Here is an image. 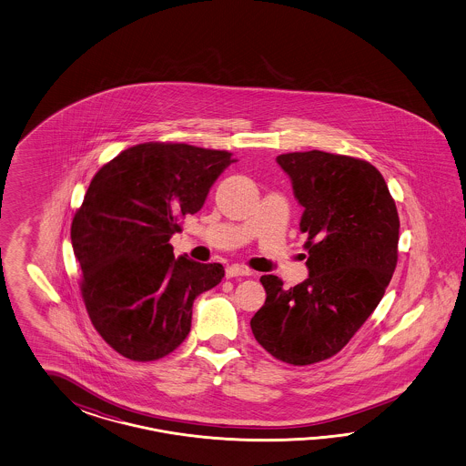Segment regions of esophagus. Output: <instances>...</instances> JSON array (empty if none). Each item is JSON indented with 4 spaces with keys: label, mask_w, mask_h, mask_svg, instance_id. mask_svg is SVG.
I'll return each instance as SVG.
<instances>
[{
    "label": "esophagus",
    "mask_w": 466,
    "mask_h": 466,
    "mask_svg": "<svg viewBox=\"0 0 466 466\" xmlns=\"http://www.w3.org/2000/svg\"><path fill=\"white\" fill-rule=\"evenodd\" d=\"M253 275V271L246 267H239V265H232V267H227L226 277L227 279H234V277H249Z\"/></svg>",
    "instance_id": "34e87169"
}]
</instances>
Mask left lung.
I'll list each match as a JSON object with an SVG mask.
<instances>
[{
	"label": "left lung",
	"instance_id": "left-lung-1",
	"mask_svg": "<svg viewBox=\"0 0 466 466\" xmlns=\"http://www.w3.org/2000/svg\"><path fill=\"white\" fill-rule=\"evenodd\" d=\"M304 208L309 277L290 289L263 275L265 306L251 319L275 359L309 366L339 353L378 308L398 261L400 218L381 172L321 150L277 157Z\"/></svg>",
	"mask_w": 466,
	"mask_h": 466
}]
</instances>
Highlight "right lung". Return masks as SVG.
Instances as JSON below:
<instances>
[{
	"label": "right lung",
	"mask_w": 466,
	"mask_h": 466,
	"mask_svg": "<svg viewBox=\"0 0 466 466\" xmlns=\"http://www.w3.org/2000/svg\"><path fill=\"white\" fill-rule=\"evenodd\" d=\"M232 162L226 150L150 141L114 157L88 186L71 224L82 297L100 337L129 360L176 350L195 299L224 279L220 263L174 258L169 240Z\"/></svg>",
	"instance_id": "1"
}]
</instances>
